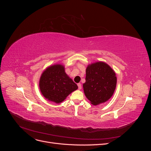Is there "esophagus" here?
I'll return each instance as SVG.
<instances>
[{
    "instance_id": "1",
    "label": "esophagus",
    "mask_w": 151,
    "mask_h": 151,
    "mask_svg": "<svg viewBox=\"0 0 151 151\" xmlns=\"http://www.w3.org/2000/svg\"><path fill=\"white\" fill-rule=\"evenodd\" d=\"M77 86H78V88H79V90L82 89V86H81V84L80 83L77 84Z\"/></svg>"
}]
</instances>
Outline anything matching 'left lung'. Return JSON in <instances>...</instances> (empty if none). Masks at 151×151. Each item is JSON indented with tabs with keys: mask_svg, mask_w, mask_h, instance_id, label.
Returning <instances> with one entry per match:
<instances>
[{
	"mask_svg": "<svg viewBox=\"0 0 151 151\" xmlns=\"http://www.w3.org/2000/svg\"><path fill=\"white\" fill-rule=\"evenodd\" d=\"M116 81L115 71L106 63H91L86 70V83L83 84L85 96L94 106L105 103L115 92Z\"/></svg>",
	"mask_w": 151,
	"mask_h": 151,
	"instance_id": "obj_1",
	"label": "left lung"
}]
</instances>
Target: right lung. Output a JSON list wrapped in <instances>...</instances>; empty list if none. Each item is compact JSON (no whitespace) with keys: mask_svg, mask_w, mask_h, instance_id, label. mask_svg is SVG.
<instances>
[{"mask_svg":"<svg viewBox=\"0 0 151 151\" xmlns=\"http://www.w3.org/2000/svg\"><path fill=\"white\" fill-rule=\"evenodd\" d=\"M39 88L45 98L58 104L64 101L78 86L66 74L64 65L58 63L45 68L40 77Z\"/></svg>","mask_w":151,"mask_h":151,"instance_id":"obj_1","label":"right lung"}]
</instances>
